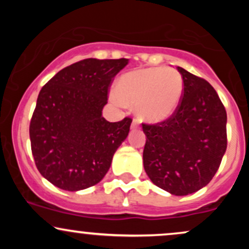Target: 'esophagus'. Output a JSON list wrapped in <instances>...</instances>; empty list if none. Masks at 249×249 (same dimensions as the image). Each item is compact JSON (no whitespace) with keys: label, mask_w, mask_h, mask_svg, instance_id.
<instances>
[{"label":"esophagus","mask_w":249,"mask_h":249,"mask_svg":"<svg viewBox=\"0 0 249 249\" xmlns=\"http://www.w3.org/2000/svg\"><path fill=\"white\" fill-rule=\"evenodd\" d=\"M131 128H132V130L139 128V123H138V121H137V119H133V121H132V124H131Z\"/></svg>","instance_id":"esophagus-1"}]
</instances>
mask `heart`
Instances as JSON below:
<instances>
[{"label": "heart", "instance_id": "obj_1", "mask_svg": "<svg viewBox=\"0 0 249 249\" xmlns=\"http://www.w3.org/2000/svg\"><path fill=\"white\" fill-rule=\"evenodd\" d=\"M113 102L118 105H137L142 121L158 124L171 118L178 110L184 81L178 71L166 68H151L124 73L117 83Z\"/></svg>", "mask_w": 249, "mask_h": 249}]
</instances>
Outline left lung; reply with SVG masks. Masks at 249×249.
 Returning a JSON list of instances; mask_svg holds the SVG:
<instances>
[{
  "mask_svg": "<svg viewBox=\"0 0 249 249\" xmlns=\"http://www.w3.org/2000/svg\"><path fill=\"white\" fill-rule=\"evenodd\" d=\"M177 69L184 81L182 99L167 121L142 124V161L156 186L181 196L206 186L218 171L227 148V115L210 83Z\"/></svg>",
  "mask_w": 249,
  "mask_h": 249,
  "instance_id": "8db88e82",
  "label": "left lung"
}]
</instances>
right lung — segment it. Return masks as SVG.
<instances>
[{
    "label": "right lung",
    "instance_id": "obj_1",
    "mask_svg": "<svg viewBox=\"0 0 249 249\" xmlns=\"http://www.w3.org/2000/svg\"><path fill=\"white\" fill-rule=\"evenodd\" d=\"M128 59L88 58L62 69L37 98L29 134L39 173L56 187L77 191L98 184L127 138L131 118L103 117L107 89Z\"/></svg>",
    "mask_w": 249,
    "mask_h": 249
}]
</instances>
